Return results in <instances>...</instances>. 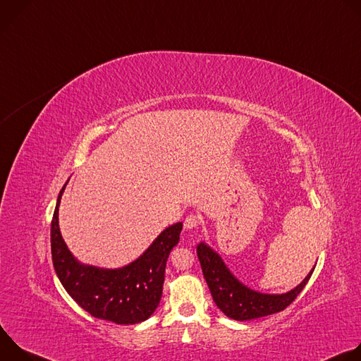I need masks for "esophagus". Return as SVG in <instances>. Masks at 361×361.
Listing matches in <instances>:
<instances>
[{
	"label": "esophagus",
	"mask_w": 361,
	"mask_h": 361,
	"mask_svg": "<svg viewBox=\"0 0 361 361\" xmlns=\"http://www.w3.org/2000/svg\"><path fill=\"white\" fill-rule=\"evenodd\" d=\"M200 223L201 221H200V219L197 216H188L185 219V221H184V228L185 230H195V228H198Z\"/></svg>",
	"instance_id": "34e87169"
}]
</instances>
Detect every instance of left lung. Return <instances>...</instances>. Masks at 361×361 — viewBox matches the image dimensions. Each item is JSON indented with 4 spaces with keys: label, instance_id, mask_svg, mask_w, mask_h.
<instances>
[{
    "label": "left lung",
    "instance_id": "obj_1",
    "mask_svg": "<svg viewBox=\"0 0 361 361\" xmlns=\"http://www.w3.org/2000/svg\"><path fill=\"white\" fill-rule=\"evenodd\" d=\"M197 255L214 302L227 317L237 322L260 319L283 312L305 287L316 267L293 290L283 294H267L243 284L226 266L220 254L204 241L197 245Z\"/></svg>",
    "mask_w": 361,
    "mask_h": 361
}]
</instances>
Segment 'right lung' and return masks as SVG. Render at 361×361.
I'll return each mask as SVG.
<instances>
[{
	"label": "right lung",
	"instance_id": "right-lung-1",
	"mask_svg": "<svg viewBox=\"0 0 361 361\" xmlns=\"http://www.w3.org/2000/svg\"><path fill=\"white\" fill-rule=\"evenodd\" d=\"M61 188L51 221V254L56 273L71 298L92 317L116 324L147 320L160 304L167 259L180 241L183 223L167 227L133 263L101 269L80 263L68 250L59 224Z\"/></svg>",
	"mask_w": 361,
	"mask_h": 361
}]
</instances>
